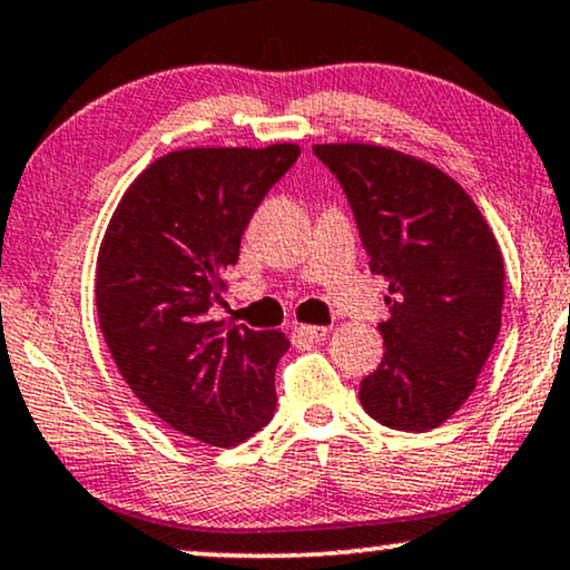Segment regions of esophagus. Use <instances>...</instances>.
Instances as JSON below:
<instances>
[{"mask_svg": "<svg viewBox=\"0 0 570 570\" xmlns=\"http://www.w3.org/2000/svg\"><path fill=\"white\" fill-rule=\"evenodd\" d=\"M295 332L301 336H308V340H324L328 334V326H311V324H295Z\"/></svg>", "mask_w": 570, "mask_h": 570, "instance_id": "esophagus-1", "label": "esophagus"}]
</instances>
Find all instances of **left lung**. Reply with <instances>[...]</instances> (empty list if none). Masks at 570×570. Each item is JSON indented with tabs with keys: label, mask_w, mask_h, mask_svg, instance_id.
Here are the masks:
<instances>
[{
	"label": "left lung",
	"mask_w": 570,
	"mask_h": 570,
	"mask_svg": "<svg viewBox=\"0 0 570 570\" xmlns=\"http://www.w3.org/2000/svg\"><path fill=\"white\" fill-rule=\"evenodd\" d=\"M352 205L370 272L387 283L385 354L362 406L401 432H429L475 391L501 328L504 259L463 187L419 156L377 144H316Z\"/></svg>",
	"instance_id": "obj_1"
}]
</instances>
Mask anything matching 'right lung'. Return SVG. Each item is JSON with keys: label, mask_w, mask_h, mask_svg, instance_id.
<instances>
[{"label": "right lung", "mask_w": 570, "mask_h": 570, "mask_svg": "<svg viewBox=\"0 0 570 570\" xmlns=\"http://www.w3.org/2000/svg\"><path fill=\"white\" fill-rule=\"evenodd\" d=\"M295 144L179 148L122 193L97 254V313L110 354L144 406L213 448L249 440L275 414L283 332L208 318L242 234Z\"/></svg>", "instance_id": "right-lung-1"}]
</instances>
